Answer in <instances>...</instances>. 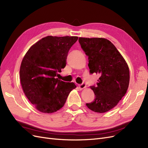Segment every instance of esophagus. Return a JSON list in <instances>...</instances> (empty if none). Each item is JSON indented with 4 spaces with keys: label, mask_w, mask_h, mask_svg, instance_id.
Segmentation results:
<instances>
[{
    "label": "esophagus",
    "mask_w": 148,
    "mask_h": 148,
    "mask_svg": "<svg viewBox=\"0 0 148 148\" xmlns=\"http://www.w3.org/2000/svg\"><path fill=\"white\" fill-rule=\"evenodd\" d=\"M78 87H79V88L80 89H84L85 88H86V84L83 83L81 84H79V85H78Z\"/></svg>",
    "instance_id": "obj_1"
}]
</instances>
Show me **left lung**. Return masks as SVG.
<instances>
[{
	"label": "left lung",
	"mask_w": 148,
	"mask_h": 148,
	"mask_svg": "<svg viewBox=\"0 0 148 148\" xmlns=\"http://www.w3.org/2000/svg\"><path fill=\"white\" fill-rule=\"evenodd\" d=\"M88 56L90 73L99 74L96 86H91L95 98L86 104L98 113L113 109L125 96L129 86L130 71L123 56L109 40L102 38H79Z\"/></svg>",
	"instance_id": "8db88e82"
}]
</instances>
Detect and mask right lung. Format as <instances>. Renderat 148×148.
I'll use <instances>...</instances> for the list:
<instances>
[{
	"instance_id": "add662e5",
	"label": "right lung",
	"mask_w": 148,
	"mask_h": 148,
	"mask_svg": "<svg viewBox=\"0 0 148 148\" xmlns=\"http://www.w3.org/2000/svg\"><path fill=\"white\" fill-rule=\"evenodd\" d=\"M77 36H48L31 46L22 60L20 77L25 96L42 113L56 112L63 107L69 93L77 88L56 78Z\"/></svg>"
}]
</instances>
